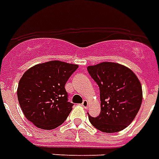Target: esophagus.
<instances>
[{"mask_svg":"<svg viewBox=\"0 0 159 159\" xmlns=\"http://www.w3.org/2000/svg\"><path fill=\"white\" fill-rule=\"evenodd\" d=\"M82 106H83L84 108H87V107H88V106H89V102H88L86 100H84L83 101V103H82Z\"/></svg>","mask_w":159,"mask_h":159,"instance_id":"esophagus-1","label":"esophagus"}]
</instances>
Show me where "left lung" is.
<instances>
[{
	"label": "left lung",
	"mask_w": 159,
	"mask_h": 159,
	"mask_svg": "<svg viewBox=\"0 0 159 159\" xmlns=\"http://www.w3.org/2000/svg\"><path fill=\"white\" fill-rule=\"evenodd\" d=\"M88 71L100 89V113L89 114L92 125L105 133H116L132 123L142 102V89L135 74L117 63L88 66Z\"/></svg>",
	"instance_id": "8db88e82"
}]
</instances>
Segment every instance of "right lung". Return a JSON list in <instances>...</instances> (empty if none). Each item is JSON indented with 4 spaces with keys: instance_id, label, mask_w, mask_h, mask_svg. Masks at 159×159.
<instances>
[{
    "instance_id": "obj_1",
    "label": "right lung",
    "mask_w": 159,
    "mask_h": 159,
    "mask_svg": "<svg viewBox=\"0 0 159 159\" xmlns=\"http://www.w3.org/2000/svg\"><path fill=\"white\" fill-rule=\"evenodd\" d=\"M78 66L49 61L33 66L25 72L18 87V100L25 116L42 129L61 125L72 110L65 89Z\"/></svg>"
}]
</instances>
